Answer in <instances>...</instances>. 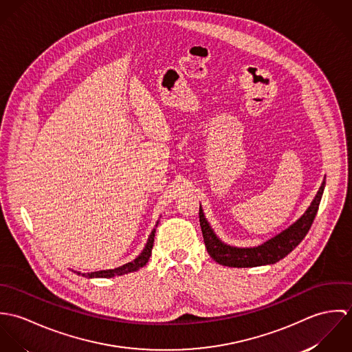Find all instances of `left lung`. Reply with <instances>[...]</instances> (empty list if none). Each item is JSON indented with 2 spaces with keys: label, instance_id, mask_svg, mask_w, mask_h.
Wrapping results in <instances>:
<instances>
[{
  "label": "left lung",
  "instance_id": "8db88e82",
  "mask_svg": "<svg viewBox=\"0 0 352 352\" xmlns=\"http://www.w3.org/2000/svg\"><path fill=\"white\" fill-rule=\"evenodd\" d=\"M324 188H325V180L321 183V187L318 188L314 199L311 201L310 206L307 207V210L303 212L300 219H297L292 226H289L287 229H285L271 240L253 248H237V247H230L222 243L217 237L211 226L208 225L207 219L204 218L203 210L199 207L201 233H203L204 245L207 248L208 254L218 264H222L226 267H237V268L274 264L282 260L293 251L307 234L316 218Z\"/></svg>",
  "mask_w": 352,
  "mask_h": 352
}]
</instances>
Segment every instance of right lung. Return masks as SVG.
<instances>
[{"label":"right lung","instance_id":"obj_1","mask_svg":"<svg viewBox=\"0 0 352 352\" xmlns=\"http://www.w3.org/2000/svg\"><path fill=\"white\" fill-rule=\"evenodd\" d=\"M154 233H155V229L151 230V236L148 239V243H146L144 251L141 252V254L137 258H134L133 261H130L124 265H120L118 268H113V270H102V271H96V272L82 274V276H85V278H112V276H120V275H124V274H129V272L138 271L140 268L146 265V263L151 258L153 243H154ZM74 272H77V271H74ZM77 274L80 275L81 272H77Z\"/></svg>","mask_w":352,"mask_h":352}]
</instances>
